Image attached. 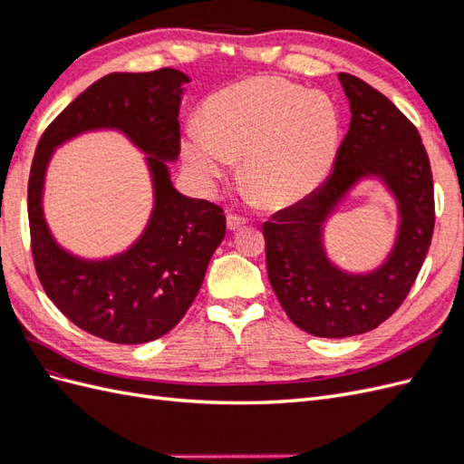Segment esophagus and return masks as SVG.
Listing matches in <instances>:
<instances>
[{
  "label": "esophagus",
  "mask_w": 464,
  "mask_h": 464,
  "mask_svg": "<svg viewBox=\"0 0 464 464\" xmlns=\"http://www.w3.org/2000/svg\"><path fill=\"white\" fill-rule=\"evenodd\" d=\"M227 227H228L230 232H234V230H237V228L246 227V218L236 217V215H228V217H227Z\"/></svg>",
  "instance_id": "obj_1"
}]
</instances>
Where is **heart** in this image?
<instances>
[{
  "instance_id": "heart-1",
  "label": "heart",
  "mask_w": 464,
  "mask_h": 464,
  "mask_svg": "<svg viewBox=\"0 0 464 464\" xmlns=\"http://www.w3.org/2000/svg\"><path fill=\"white\" fill-rule=\"evenodd\" d=\"M341 116L327 94L278 77H251L208 96L201 128L181 139V159L205 189L242 157V178L266 208H288L327 179Z\"/></svg>"
}]
</instances>
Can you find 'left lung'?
Here are the masks:
<instances>
[{
	"label": "left lung",
	"instance_id": "8db88e82",
	"mask_svg": "<svg viewBox=\"0 0 464 464\" xmlns=\"http://www.w3.org/2000/svg\"><path fill=\"white\" fill-rule=\"evenodd\" d=\"M350 125L327 184L263 224L266 275L294 325L323 339L368 333L397 312L433 234V181L414 125L368 82L339 73ZM379 180L398 205V232L370 272L343 270L324 247L326 222L362 180Z\"/></svg>",
	"mask_w": 464,
	"mask_h": 464
}]
</instances>
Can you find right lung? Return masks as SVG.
<instances>
[{
	"instance_id": "add662e5",
	"label": "right lung",
	"mask_w": 464,
	"mask_h": 464,
	"mask_svg": "<svg viewBox=\"0 0 464 464\" xmlns=\"http://www.w3.org/2000/svg\"><path fill=\"white\" fill-rule=\"evenodd\" d=\"M191 79L164 67L110 73L79 94L42 135L29 179L34 266L55 307L82 331L118 344L150 343L178 325L224 240L227 217L179 193L168 164L179 154V104ZM92 130H118L146 154L153 208L138 240L110 258H81L54 240L44 215L54 149Z\"/></svg>"
}]
</instances>
